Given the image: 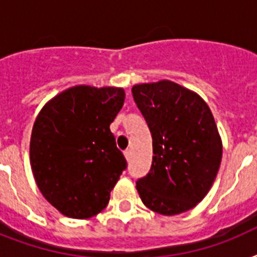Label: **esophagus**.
<instances>
[{
	"mask_svg": "<svg viewBox=\"0 0 257 257\" xmlns=\"http://www.w3.org/2000/svg\"><path fill=\"white\" fill-rule=\"evenodd\" d=\"M124 155H125V159H126L128 161H131V157H132V153H131V151H128V149H126V151L124 152Z\"/></svg>",
	"mask_w": 257,
	"mask_h": 257,
	"instance_id": "1",
	"label": "esophagus"
}]
</instances>
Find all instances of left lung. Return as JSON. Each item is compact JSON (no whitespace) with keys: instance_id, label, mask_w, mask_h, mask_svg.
Wrapping results in <instances>:
<instances>
[{"instance_id":"obj_1","label":"left lung","mask_w":257,"mask_h":257,"mask_svg":"<svg viewBox=\"0 0 257 257\" xmlns=\"http://www.w3.org/2000/svg\"><path fill=\"white\" fill-rule=\"evenodd\" d=\"M133 100L152 133L153 160L136 181L151 211L179 215L211 189L221 161V139L209 106L196 93L172 81L132 88Z\"/></svg>"}]
</instances>
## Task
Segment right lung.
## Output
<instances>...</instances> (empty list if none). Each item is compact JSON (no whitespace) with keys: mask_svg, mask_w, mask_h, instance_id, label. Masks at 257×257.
Returning a JSON list of instances; mask_svg holds the SVG:
<instances>
[{"mask_svg":"<svg viewBox=\"0 0 257 257\" xmlns=\"http://www.w3.org/2000/svg\"><path fill=\"white\" fill-rule=\"evenodd\" d=\"M124 98L121 88L74 86L50 100L34 121L32 171L62 215L88 219L108 205L128 165L109 129Z\"/></svg>","mask_w":257,"mask_h":257,"instance_id":"add662e5","label":"right lung"}]
</instances>
